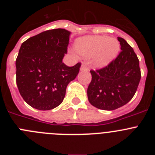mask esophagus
Returning a JSON list of instances; mask_svg holds the SVG:
<instances>
[{"mask_svg": "<svg viewBox=\"0 0 155 155\" xmlns=\"http://www.w3.org/2000/svg\"><path fill=\"white\" fill-rule=\"evenodd\" d=\"M81 71H88V68H87V67L85 65V64H83L81 65Z\"/></svg>", "mask_w": 155, "mask_h": 155, "instance_id": "esophagus-1", "label": "esophagus"}]
</instances>
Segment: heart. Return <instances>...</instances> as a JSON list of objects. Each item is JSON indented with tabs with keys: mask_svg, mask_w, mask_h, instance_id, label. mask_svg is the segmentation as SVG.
Segmentation results:
<instances>
[{
	"mask_svg": "<svg viewBox=\"0 0 155 155\" xmlns=\"http://www.w3.org/2000/svg\"><path fill=\"white\" fill-rule=\"evenodd\" d=\"M74 49L83 57L93 56V64L96 68H103L117 57L120 44L114 38L95 35L78 39L75 42Z\"/></svg>",
	"mask_w": 155,
	"mask_h": 155,
	"instance_id": "b5f03b06",
	"label": "heart"
}]
</instances>
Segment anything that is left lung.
<instances>
[{"instance_id":"left-lung-1","label":"left lung","mask_w":155,"mask_h":155,"mask_svg":"<svg viewBox=\"0 0 155 155\" xmlns=\"http://www.w3.org/2000/svg\"><path fill=\"white\" fill-rule=\"evenodd\" d=\"M121 51L107 66L91 70V81L87 87L90 103L99 109L114 110L132 99L137 89L141 74L139 60L134 49L118 37Z\"/></svg>"}]
</instances>
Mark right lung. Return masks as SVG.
<instances>
[{"instance_id":"right-lung-1","label":"right lung","mask_w":155,"mask_h":155,"mask_svg":"<svg viewBox=\"0 0 155 155\" xmlns=\"http://www.w3.org/2000/svg\"><path fill=\"white\" fill-rule=\"evenodd\" d=\"M69 31L47 30L25 41L16 59V83L23 99L32 108L50 110L63 102L67 86L78 74L81 64L62 62L68 53Z\"/></svg>"}]
</instances>
